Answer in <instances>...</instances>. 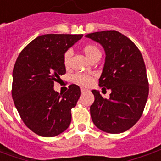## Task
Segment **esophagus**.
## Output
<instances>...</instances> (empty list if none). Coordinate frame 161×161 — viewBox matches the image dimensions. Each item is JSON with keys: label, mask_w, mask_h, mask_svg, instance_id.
<instances>
[{"label": "esophagus", "mask_w": 161, "mask_h": 161, "mask_svg": "<svg viewBox=\"0 0 161 161\" xmlns=\"http://www.w3.org/2000/svg\"><path fill=\"white\" fill-rule=\"evenodd\" d=\"M85 91H87V90H85V89H84V88H81V92H82V93H84V92H85Z\"/></svg>", "instance_id": "esophagus-1"}]
</instances>
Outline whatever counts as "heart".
<instances>
[{
    "mask_svg": "<svg viewBox=\"0 0 161 161\" xmlns=\"http://www.w3.org/2000/svg\"><path fill=\"white\" fill-rule=\"evenodd\" d=\"M83 52H84V55L86 56L88 59L92 60L94 59L97 56L101 55V52L98 49L97 47L94 45H87L83 48ZM70 57H71V51H67L66 53L64 55V66L67 67L70 64ZM74 81L79 84L81 86H89L91 85L92 81H93V76L91 75H88V74H77L74 76Z\"/></svg>",
    "mask_w": 161,
    "mask_h": 161,
    "instance_id": "heart-1",
    "label": "heart"
}]
</instances>
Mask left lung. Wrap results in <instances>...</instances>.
<instances>
[{"instance_id":"left-lung-1","label":"left lung","mask_w":161,"mask_h":161,"mask_svg":"<svg viewBox=\"0 0 161 161\" xmlns=\"http://www.w3.org/2000/svg\"><path fill=\"white\" fill-rule=\"evenodd\" d=\"M86 38L104 49L105 62L99 86L111 91L104 99L93 90L91 115L96 127L108 134L127 131L139 121L148 97L144 60L131 40L115 30L89 33Z\"/></svg>"}]
</instances>
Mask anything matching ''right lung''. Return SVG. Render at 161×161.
<instances>
[{"label": "right lung", "instance_id": "1", "mask_svg": "<svg viewBox=\"0 0 161 161\" xmlns=\"http://www.w3.org/2000/svg\"><path fill=\"white\" fill-rule=\"evenodd\" d=\"M83 34H45L21 51L13 70L12 97L23 122L33 133L53 137L65 131L70 109L80 97V88L69 86L64 94L54 91L65 73L64 55Z\"/></svg>", "mask_w": 161, "mask_h": 161}]
</instances>
